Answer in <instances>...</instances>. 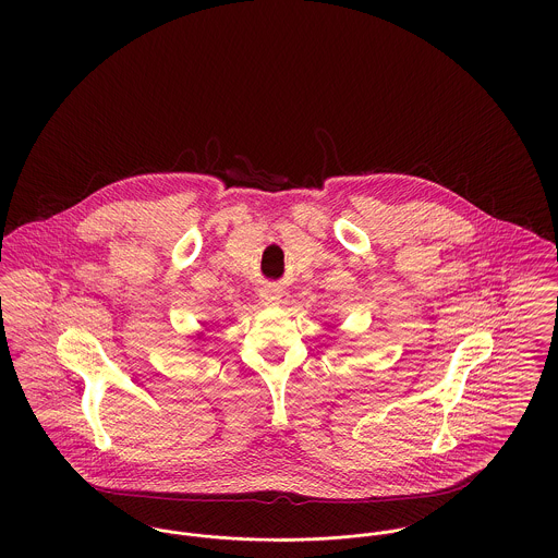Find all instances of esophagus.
<instances>
[{"label":"esophagus","instance_id":"1","mask_svg":"<svg viewBox=\"0 0 558 558\" xmlns=\"http://www.w3.org/2000/svg\"><path fill=\"white\" fill-rule=\"evenodd\" d=\"M259 301L264 305H277L281 301V290L275 286H266L259 290Z\"/></svg>","mask_w":558,"mask_h":558}]
</instances>
